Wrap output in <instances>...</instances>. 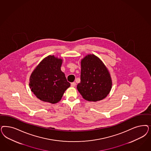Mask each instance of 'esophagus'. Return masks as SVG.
Listing matches in <instances>:
<instances>
[{"label":"esophagus","instance_id":"esophagus-1","mask_svg":"<svg viewBox=\"0 0 151 151\" xmlns=\"http://www.w3.org/2000/svg\"><path fill=\"white\" fill-rule=\"evenodd\" d=\"M76 83H75V82L71 83V86H72V87H76Z\"/></svg>","mask_w":151,"mask_h":151}]
</instances>
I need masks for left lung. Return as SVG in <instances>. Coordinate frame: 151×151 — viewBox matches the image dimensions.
Segmentation results:
<instances>
[{
	"label": "left lung",
	"mask_w": 151,
	"mask_h": 151,
	"mask_svg": "<svg viewBox=\"0 0 151 151\" xmlns=\"http://www.w3.org/2000/svg\"><path fill=\"white\" fill-rule=\"evenodd\" d=\"M112 79L107 67L94 54H88L81 60V82L77 89L83 98L97 102L107 97L112 88Z\"/></svg>",
	"instance_id": "left-lung-1"
}]
</instances>
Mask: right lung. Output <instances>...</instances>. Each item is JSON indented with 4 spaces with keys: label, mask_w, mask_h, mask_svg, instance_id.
<instances>
[{
    "label": "right lung",
    "mask_w": 151,
    "mask_h": 151,
    "mask_svg": "<svg viewBox=\"0 0 151 151\" xmlns=\"http://www.w3.org/2000/svg\"><path fill=\"white\" fill-rule=\"evenodd\" d=\"M62 59L48 55L32 72L29 79L32 92L40 100L54 104L60 101L70 84L60 67Z\"/></svg>",
    "instance_id": "right-lung-1"
}]
</instances>
